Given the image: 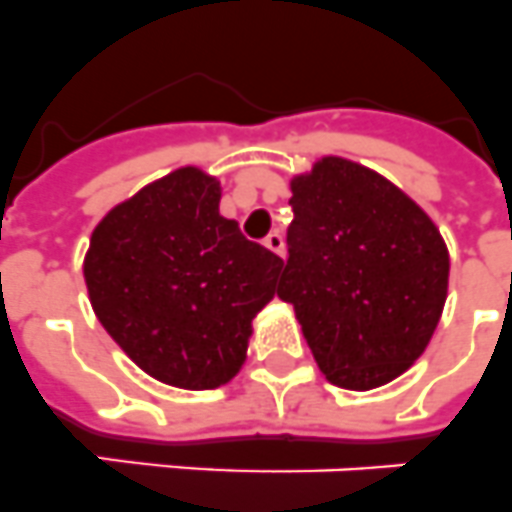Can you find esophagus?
I'll return each instance as SVG.
<instances>
[{"mask_svg":"<svg viewBox=\"0 0 512 512\" xmlns=\"http://www.w3.org/2000/svg\"><path fill=\"white\" fill-rule=\"evenodd\" d=\"M265 247L273 249L276 255L283 257V252H286V244H283V236L278 234V231H270L268 236H265Z\"/></svg>","mask_w":512,"mask_h":512,"instance_id":"34e87169","label":"esophagus"}]
</instances>
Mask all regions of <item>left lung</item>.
Returning a JSON list of instances; mask_svg holds the SVG:
<instances>
[{"mask_svg":"<svg viewBox=\"0 0 512 512\" xmlns=\"http://www.w3.org/2000/svg\"><path fill=\"white\" fill-rule=\"evenodd\" d=\"M278 296L294 304L317 367L369 390L427 349L448 296V249L414 200L375 171L322 158L296 176Z\"/></svg>","mask_w":512,"mask_h":512,"instance_id":"1","label":"left lung"}]
</instances>
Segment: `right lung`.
<instances>
[{"label":"right lung","mask_w":512,"mask_h":512,"mask_svg":"<svg viewBox=\"0 0 512 512\" xmlns=\"http://www.w3.org/2000/svg\"><path fill=\"white\" fill-rule=\"evenodd\" d=\"M221 187L179 169L117 205L90 236L85 283L114 341L150 377L210 390L239 372L252 317L283 260L218 213Z\"/></svg>","instance_id":"1"}]
</instances>
